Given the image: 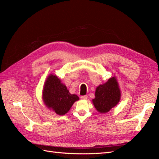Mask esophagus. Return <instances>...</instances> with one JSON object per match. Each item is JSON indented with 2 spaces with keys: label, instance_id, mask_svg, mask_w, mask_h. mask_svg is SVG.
Returning <instances> with one entry per match:
<instances>
[{
  "label": "esophagus",
  "instance_id": "34e87169",
  "mask_svg": "<svg viewBox=\"0 0 159 159\" xmlns=\"http://www.w3.org/2000/svg\"><path fill=\"white\" fill-rule=\"evenodd\" d=\"M81 99H88V95H81Z\"/></svg>",
  "mask_w": 159,
  "mask_h": 159
}]
</instances>
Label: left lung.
<instances>
[{
	"instance_id": "obj_1",
	"label": "left lung",
	"mask_w": 159,
	"mask_h": 159,
	"mask_svg": "<svg viewBox=\"0 0 159 159\" xmlns=\"http://www.w3.org/2000/svg\"><path fill=\"white\" fill-rule=\"evenodd\" d=\"M121 99V91L115 77H112L106 83L99 85L92 99L94 107L98 112L105 113L116 106Z\"/></svg>"
}]
</instances>
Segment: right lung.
<instances>
[{
    "label": "right lung",
    "instance_id": "add662e5",
    "mask_svg": "<svg viewBox=\"0 0 159 159\" xmlns=\"http://www.w3.org/2000/svg\"><path fill=\"white\" fill-rule=\"evenodd\" d=\"M42 95L46 106L59 115L68 113L74 102L79 100L78 95L71 94L61 80L53 74L47 78Z\"/></svg>",
    "mask_w": 159,
    "mask_h": 159
}]
</instances>
